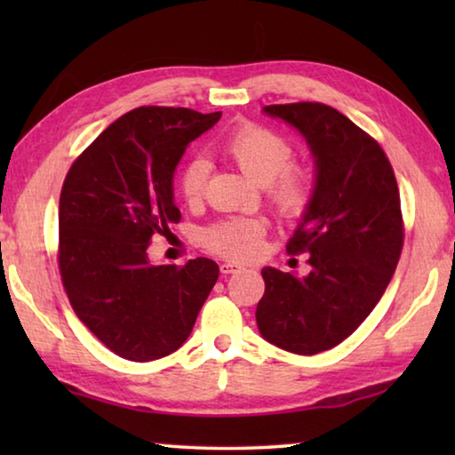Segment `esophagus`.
<instances>
[{"label":"esophagus","mask_w":455,"mask_h":455,"mask_svg":"<svg viewBox=\"0 0 455 455\" xmlns=\"http://www.w3.org/2000/svg\"><path fill=\"white\" fill-rule=\"evenodd\" d=\"M238 268H241V265H238V263H230V260H227V263L220 265V273H222V275H233V273L238 271Z\"/></svg>","instance_id":"1"}]
</instances>
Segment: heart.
Here are the masks:
<instances>
[{"instance_id":"heart-1","label":"heart","mask_w":455,"mask_h":455,"mask_svg":"<svg viewBox=\"0 0 455 455\" xmlns=\"http://www.w3.org/2000/svg\"><path fill=\"white\" fill-rule=\"evenodd\" d=\"M220 152L252 182L263 187L265 196L283 219H297L307 211L315 180L309 168L291 163L292 144L275 130L244 122L220 140ZM211 166L204 158H192L182 166L179 188L188 204L204 196ZM267 235V220L259 217H235L220 220L204 233L206 249L233 260H249L259 255Z\"/></svg>"}]
</instances>
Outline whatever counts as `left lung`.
Wrapping results in <instances>:
<instances>
[{"instance_id": "1", "label": "left lung", "mask_w": 455, "mask_h": 455, "mask_svg": "<svg viewBox=\"0 0 455 455\" xmlns=\"http://www.w3.org/2000/svg\"><path fill=\"white\" fill-rule=\"evenodd\" d=\"M263 110L305 136L315 190L287 252H307L311 273L265 267L257 325L268 343L315 355L347 339L387 289L403 249L399 188L375 138L327 104H271Z\"/></svg>"}]
</instances>
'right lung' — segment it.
Instances as JSON below:
<instances>
[{
	"label": "right lung",
	"instance_id": "right-lung-1",
	"mask_svg": "<svg viewBox=\"0 0 455 455\" xmlns=\"http://www.w3.org/2000/svg\"><path fill=\"white\" fill-rule=\"evenodd\" d=\"M220 112L142 106L112 122L66 174L58 267L78 319L128 361L171 355L187 341L219 265L198 257L152 265L154 235L180 220L172 176L187 146Z\"/></svg>",
	"mask_w": 455,
	"mask_h": 455
}]
</instances>
